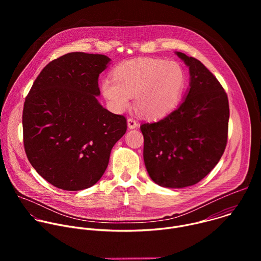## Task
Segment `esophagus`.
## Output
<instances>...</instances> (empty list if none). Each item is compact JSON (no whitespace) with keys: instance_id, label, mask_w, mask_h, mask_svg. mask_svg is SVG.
Listing matches in <instances>:
<instances>
[{"instance_id":"esophagus-1","label":"esophagus","mask_w":261,"mask_h":261,"mask_svg":"<svg viewBox=\"0 0 261 261\" xmlns=\"http://www.w3.org/2000/svg\"><path fill=\"white\" fill-rule=\"evenodd\" d=\"M127 124H128V128H129V129H134V128H136V127L138 126L137 121H136V120H134V119H132V118L128 119Z\"/></svg>"}]
</instances>
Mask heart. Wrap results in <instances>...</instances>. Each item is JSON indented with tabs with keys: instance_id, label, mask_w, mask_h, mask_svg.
<instances>
[{
	"instance_id": "b5f03b06",
	"label": "heart",
	"mask_w": 261,
	"mask_h": 261,
	"mask_svg": "<svg viewBox=\"0 0 261 261\" xmlns=\"http://www.w3.org/2000/svg\"><path fill=\"white\" fill-rule=\"evenodd\" d=\"M114 79H104L101 90L110 106L124 111L132 96L138 109L148 118H160L177 105L185 88V72L175 61L137 58L117 65Z\"/></svg>"
}]
</instances>
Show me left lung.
Returning a JSON list of instances; mask_svg holds the SVG:
<instances>
[{
    "label": "left lung",
    "mask_w": 261,
    "mask_h": 261,
    "mask_svg": "<svg viewBox=\"0 0 261 261\" xmlns=\"http://www.w3.org/2000/svg\"><path fill=\"white\" fill-rule=\"evenodd\" d=\"M189 67V90L179 106L162 120L140 126L143 160L150 177L161 187L197 184L225 151L229 105L213 73L198 60L176 51Z\"/></svg>",
    "instance_id": "obj_1"
}]
</instances>
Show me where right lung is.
I'll return each mask as SVG.
<instances>
[{"mask_svg":"<svg viewBox=\"0 0 261 261\" xmlns=\"http://www.w3.org/2000/svg\"><path fill=\"white\" fill-rule=\"evenodd\" d=\"M110 61L104 55H64L43 68L25 98L27 157L57 188L92 187L106 170L111 148L126 133V118L97 100L99 74Z\"/></svg>","mask_w":261,"mask_h":261,"instance_id":"obj_1","label":"right lung"}]
</instances>
